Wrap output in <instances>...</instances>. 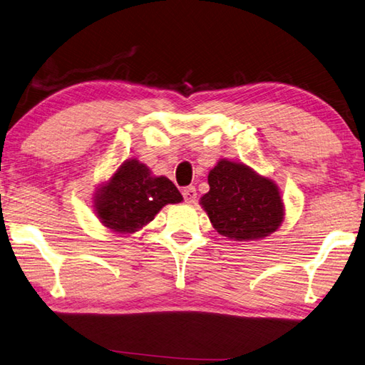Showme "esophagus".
Returning a JSON list of instances; mask_svg holds the SVG:
<instances>
[{
    "label": "esophagus",
    "mask_w": 365,
    "mask_h": 365,
    "mask_svg": "<svg viewBox=\"0 0 365 365\" xmlns=\"http://www.w3.org/2000/svg\"><path fill=\"white\" fill-rule=\"evenodd\" d=\"M183 197H185V202L187 204H192L196 201L197 197V192H196V188L195 187H187L183 190Z\"/></svg>",
    "instance_id": "esophagus-1"
}]
</instances>
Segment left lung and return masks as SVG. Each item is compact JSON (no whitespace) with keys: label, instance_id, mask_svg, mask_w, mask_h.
<instances>
[{"label":"left lung","instance_id":"8db88e82","mask_svg":"<svg viewBox=\"0 0 365 365\" xmlns=\"http://www.w3.org/2000/svg\"><path fill=\"white\" fill-rule=\"evenodd\" d=\"M207 180L210 190L199 204L218 234L237 242L258 240L283 223V199L272 178L244 163L220 160Z\"/></svg>","mask_w":365,"mask_h":365}]
</instances>
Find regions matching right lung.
Masks as SVG:
<instances>
[{
	"instance_id": "1",
	"label": "right lung",
	"mask_w": 365,
	"mask_h": 365,
	"mask_svg": "<svg viewBox=\"0 0 365 365\" xmlns=\"http://www.w3.org/2000/svg\"><path fill=\"white\" fill-rule=\"evenodd\" d=\"M182 201L180 191L168 177L153 175L144 163L131 158L99 185L93 209L107 230L131 234L148 225L166 204Z\"/></svg>"
}]
</instances>
